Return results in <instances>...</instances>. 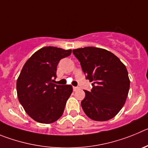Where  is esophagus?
I'll list each match as a JSON object with an SVG mask.
<instances>
[{
    "label": "esophagus",
    "mask_w": 148,
    "mask_h": 148,
    "mask_svg": "<svg viewBox=\"0 0 148 148\" xmlns=\"http://www.w3.org/2000/svg\"><path fill=\"white\" fill-rule=\"evenodd\" d=\"M79 88L77 87V86H74V87H73V90H74V91H76V90H79Z\"/></svg>",
    "instance_id": "34e87169"
}]
</instances>
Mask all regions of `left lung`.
<instances>
[{"mask_svg":"<svg viewBox=\"0 0 148 148\" xmlns=\"http://www.w3.org/2000/svg\"><path fill=\"white\" fill-rule=\"evenodd\" d=\"M80 62L86 79L92 89L84 90L82 110L90 119L107 121L115 116L125 105L130 80L125 66L113 53L106 49L85 47L73 50Z\"/></svg>","mask_w":148,"mask_h":148,"instance_id":"1","label":"left lung"}]
</instances>
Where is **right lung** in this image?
<instances>
[{
  "label": "right lung",
  "instance_id": "1",
  "mask_svg": "<svg viewBox=\"0 0 148 148\" xmlns=\"http://www.w3.org/2000/svg\"><path fill=\"white\" fill-rule=\"evenodd\" d=\"M71 54V49L43 47L32 54L23 67L16 86L18 99L36 122L52 123L63 114L72 86L54 82L60 60Z\"/></svg>",
  "mask_w": 148,
  "mask_h": 148
}]
</instances>
